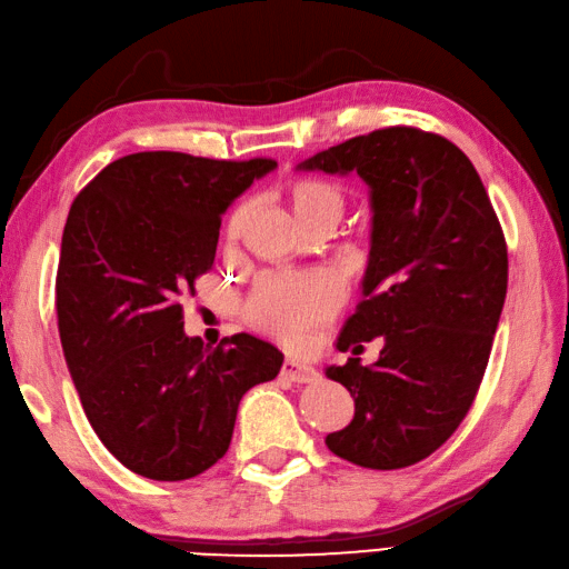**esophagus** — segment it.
Returning a JSON list of instances; mask_svg holds the SVG:
<instances>
[{
  "instance_id": "obj_1",
  "label": "esophagus",
  "mask_w": 569,
  "mask_h": 569,
  "mask_svg": "<svg viewBox=\"0 0 569 569\" xmlns=\"http://www.w3.org/2000/svg\"><path fill=\"white\" fill-rule=\"evenodd\" d=\"M282 376H284L287 380H292V382H311V380H317L319 373H317V370L311 368V366L295 361V358H284Z\"/></svg>"
}]
</instances>
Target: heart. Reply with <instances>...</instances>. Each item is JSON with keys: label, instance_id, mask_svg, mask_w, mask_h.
Wrapping results in <instances>:
<instances>
[{"label": "heart", "instance_id": "obj_1", "mask_svg": "<svg viewBox=\"0 0 569 569\" xmlns=\"http://www.w3.org/2000/svg\"><path fill=\"white\" fill-rule=\"evenodd\" d=\"M287 201L305 228L315 220H331L336 226L343 213V191L333 183L297 177L287 183ZM248 203L236 206L223 226V240L236 242L246 218ZM341 305V287L329 272H264L254 280L246 299V319L254 329L272 333L284 343L309 339L319 323L327 321Z\"/></svg>", "mask_w": 569, "mask_h": 569}]
</instances>
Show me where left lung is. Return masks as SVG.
I'll return each instance as SVG.
<instances>
[{
    "label": "left lung",
    "mask_w": 569,
    "mask_h": 569,
    "mask_svg": "<svg viewBox=\"0 0 569 569\" xmlns=\"http://www.w3.org/2000/svg\"><path fill=\"white\" fill-rule=\"evenodd\" d=\"M297 169L358 173L373 213L363 301L339 351L378 336L382 351L373 366L349 358L323 370L356 402L327 447L366 469L410 467L447 442L477 398L506 301L503 230L469 157L415 127L353 137Z\"/></svg>",
    "instance_id": "left-lung-1"
}]
</instances>
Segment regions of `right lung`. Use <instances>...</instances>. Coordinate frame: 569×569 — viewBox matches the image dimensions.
<instances>
[{"instance_id": "add662e5", "label": "right lung", "mask_w": 569, "mask_h": 569, "mask_svg": "<svg viewBox=\"0 0 569 569\" xmlns=\"http://www.w3.org/2000/svg\"><path fill=\"white\" fill-rule=\"evenodd\" d=\"M277 164L139 152L102 169L68 213L56 277L68 373L127 469L183 481L226 455L242 396L284 356L250 333L216 349L183 331L179 295L211 270L220 216Z\"/></svg>"}]
</instances>
